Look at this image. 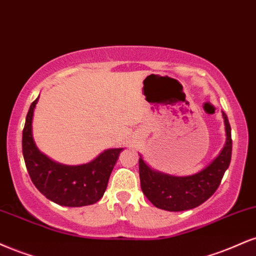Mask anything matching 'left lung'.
<instances>
[{"instance_id":"8db88e82","label":"left lung","mask_w":256,"mask_h":256,"mask_svg":"<svg viewBox=\"0 0 256 256\" xmlns=\"http://www.w3.org/2000/svg\"><path fill=\"white\" fill-rule=\"evenodd\" d=\"M226 142L220 155L208 167L190 176H173L152 170L140 158V188L156 208L166 211H184L202 205L216 192L232 161V128L226 113Z\"/></svg>"}]
</instances>
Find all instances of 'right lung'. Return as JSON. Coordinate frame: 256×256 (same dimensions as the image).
Masks as SVG:
<instances>
[{"instance_id": "right-lung-1", "label": "right lung", "mask_w": 256, "mask_h": 256, "mask_svg": "<svg viewBox=\"0 0 256 256\" xmlns=\"http://www.w3.org/2000/svg\"><path fill=\"white\" fill-rule=\"evenodd\" d=\"M39 96L30 104L22 131V155L30 180L42 196L62 206L92 205L102 198L122 148L101 152L92 162L66 166L39 152L32 134V119Z\"/></svg>"}]
</instances>
